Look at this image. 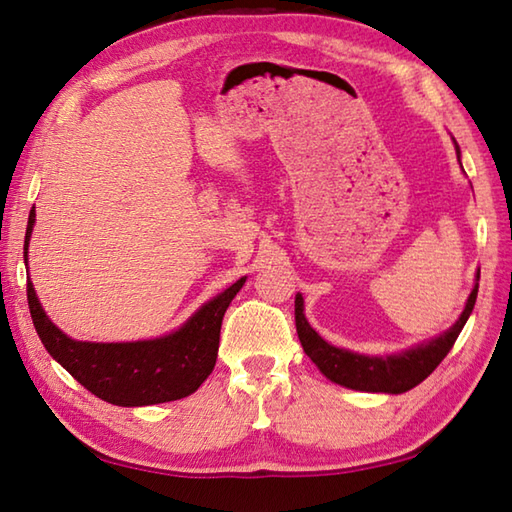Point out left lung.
I'll list each match as a JSON object with an SVG mask.
<instances>
[{"label":"left lung","instance_id":"left-lung-1","mask_svg":"<svg viewBox=\"0 0 512 512\" xmlns=\"http://www.w3.org/2000/svg\"><path fill=\"white\" fill-rule=\"evenodd\" d=\"M455 151H458L460 158L458 145H455ZM477 281H480V275H477ZM477 288H480V284H475L469 299H466L460 319L447 332L398 354L367 356L330 345L328 341L321 339L317 330L310 328L306 314H303L301 295L295 297L297 334L303 345V352L312 358V363L332 383L356 391H372V394H402V391H409L420 385L442 363V358L449 354L455 339H458V334L464 328L466 319L471 317L477 299Z\"/></svg>","mask_w":512,"mask_h":512}]
</instances>
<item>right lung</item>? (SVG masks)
I'll use <instances>...</instances> for the list:
<instances>
[{
    "mask_svg": "<svg viewBox=\"0 0 512 512\" xmlns=\"http://www.w3.org/2000/svg\"><path fill=\"white\" fill-rule=\"evenodd\" d=\"M35 226V206L28 215L24 259L28 266V244ZM246 277L193 314L171 334L132 343L74 341L43 312L37 292L28 281V308L43 347L74 380L105 402L118 407H145L180 400L193 394L215 367L220 328L228 303L244 286Z\"/></svg>",
    "mask_w": 512,
    "mask_h": 512,
    "instance_id": "add662e5",
    "label": "right lung"
}]
</instances>
